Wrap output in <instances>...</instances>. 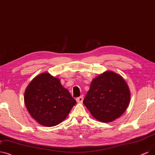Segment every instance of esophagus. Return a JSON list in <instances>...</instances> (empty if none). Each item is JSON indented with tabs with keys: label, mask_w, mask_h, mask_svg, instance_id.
Listing matches in <instances>:
<instances>
[{
	"label": "esophagus",
	"mask_w": 155,
	"mask_h": 155,
	"mask_svg": "<svg viewBox=\"0 0 155 155\" xmlns=\"http://www.w3.org/2000/svg\"><path fill=\"white\" fill-rule=\"evenodd\" d=\"M83 99H84V97H83L82 96H80V97H77V98L76 99V101H77V103H82V101H83Z\"/></svg>",
	"instance_id": "esophagus-1"
}]
</instances>
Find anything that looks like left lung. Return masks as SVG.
<instances>
[{
  "instance_id": "1",
  "label": "left lung",
  "mask_w": 155,
  "mask_h": 155,
  "mask_svg": "<svg viewBox=\"0 0 155 155\" xmlns=\"http://www.w3.org/2000/svg\"><path fill=\"white\" fill-rule=\"evenodd\" d=\"M130 99V90L124 78L107 71L92 80L83 103L94 118L107 123L122 115Z\"/></svg>"
}]
</instances>
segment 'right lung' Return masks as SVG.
Masks as SVG:
<instances>
[{"label": "right lung", "mask_w": 155, "mask_h": 155, "mask_svg": "<svg viewBox=\"0 0 155 155\" xmlns=\"http://www.w3.org/2000/svg\"><path fill=\"white\" fill-rule=\"evenodd\" d=\"M24 101L31 117L45 127L62 122L77 103L60 80L49 73H40L31 80L25 90Z\"/></svg>", "instance_id": "right-lung-1"}]
</instances>
